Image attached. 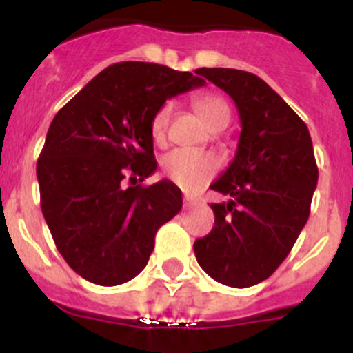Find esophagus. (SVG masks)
Returning a JSON list of instances; mask_svg holds the SVG:
<instances>
[{
	"label": "esophagus",
	"mask_w": 353,
	"mask_h": 353,
	"mask_svg": "<svg viewBox=\"0 0 353 353\" xmlns=\"http://www.w3.org/2000/svg\"><path fill=\"white\" fill-rule=\"evenodd\" d=\"M198 205H199L198 199L190 198V196H183V206H185V208H194V206H198Z\"/></svg>",
	"instance_id": "obj_1"
}]
</instances>
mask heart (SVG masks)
Wrapping results in <instances>:
<instances>
[{"label":"heart","instance_id":"obj_1","mask_svg":"<svg viewBox=\"0 0 353 353\" xmlns=\"http://www.w3.org/2000/svg\"><path fill=\"white\" fill-rule=\"evenodd\" d=\"M194 108L198 110L199 117L206 122L210 129H224L231 122V106L222 96L203 94L194 99ZM171 103H164L150 121V137L154 143L161 145L166 141L168 128L171 121ZM215 157L203 152L176 148L164 155L163 171L168 179L183 190H198L216 173Z\"/></svg>","mask_w":353,"mask_h":353}]
</instances>
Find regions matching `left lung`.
<instances>
[{
    "mask_svg": "<svg viewBox=\"0 0 353 353\" xmlns=\"http://www.w3.org/2000/svg\"><path fill=\"white\" fill-rule=\"evenodd\" d=\"M236 103L241 134L234 159L210 189L215 225L194 241L199 266L219 283L245 289L285 261L310 216L319 168L305 122L254 73L199 68Z\"/></svg>",
    "mask_w": 353,
    "mask_h": 353,
    "instance_id": "obj_1",
    "label": "left lung"
}]
</instances>
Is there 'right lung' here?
<instances>
[{"label": "right lung", "mask_w": 353, "mask_h": 353, "mask_svg": "<svg viewBox=\"0 0 353 353\" xmlns=\"http://www.w3.org/2000/svg\"><path fill=\"white\" fill-rule=\"evenodd\" d=\"M205 80L163 64L125 61L103 70L52 121L37 164L40 203L57 250L80 276L103 287L137 276L157 229L182 208L157 170L150 121L166 99Z\"/></svg>", "instance_id": "obj_1"}]
</instances>
